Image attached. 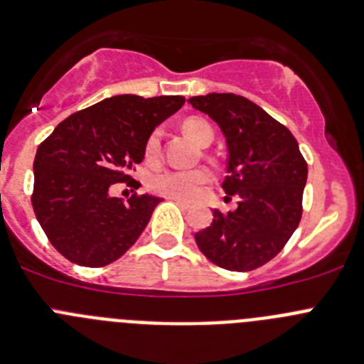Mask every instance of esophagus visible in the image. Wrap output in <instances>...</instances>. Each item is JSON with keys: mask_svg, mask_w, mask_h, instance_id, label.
Returning <instances> with one entry per match:
<instances>
[{"mask_svg": "<svg viewBox=\"0 0 364 364\" xmlns=\"http://www.w3.org/2000/svg\"><path fill=\"white\" fill-rule=\"evenodd\" d=\"M168 199H172V201H176V203H178V205L181 206V208H190V203H186V201H181V199H176V198H168Z\"/></svg>", "mask_w": 364, "mask_h": 364, "instance_id": "esophagus-1", "label": "esophagus"}]
</instances>
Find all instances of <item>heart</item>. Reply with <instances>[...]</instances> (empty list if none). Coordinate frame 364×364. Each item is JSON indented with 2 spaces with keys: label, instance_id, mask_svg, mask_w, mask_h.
<instances>
[{
  "label": "heart",
  "instance_id": "b5f03b06",
  "mask_svg": "<svg viewBox=\"0 0 364 364\" xmlns=\"http://www.w3.org/2000/svg\"><path fill=\"white\" fill-rule=\"evenodd\" d=\"M183 130L194 141L201 143L206 132H212L210 125L199 117H188L183 123ZM161 156V130H154L145 143L146 163H156ZM212 179L210 170L203 168H165L149 178V188L163 198H176L181 201H194L201 196L205 185Z\"/></svg>",
  "mask_w": 364,
  "mask_h": 364
}]
</instances>
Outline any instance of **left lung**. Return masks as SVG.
<instances>
[{"instance_id": "left-lung-1", "label": "left lung", "mask_w": 364, "mask_h": 364, "mask_svg": "<svg viewBox=\"0 0 364 364\" xmlns=\"http://www.w3.org/2000/svg\"><path fill=\"white\" fill-rule=\"evenodd\" d=\"M188 103L214 119L227 141L223 190L237 208H218L196 234L199 250L218 267L248 272L276 257L301 221L306 161L296 137L261 107L237 94H206Z\"/></svg>"}]
</instances>
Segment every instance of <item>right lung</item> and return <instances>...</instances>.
Wrapping results in <instances>:
<instances>
[{"instance_id": "1", "label": "right lung", "mask_w": 364, "mask_h": 364, "mask_svg": "<svg viewBox=\"0 0 364 364\" xmlns=\"http://www.w3.org/2000/svg\"><path fill=\"white\" fill-rule=\"evenodd\" d=\"M185 105L181 96L121 94L72 114L38 146L34 159L36 218L55 250L81 267L119 259L163 201L152 194H110L145 159L156 127Z\"/></svg>"}]
</instances>
